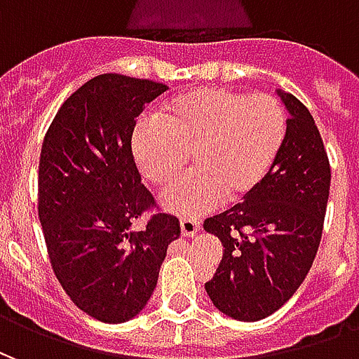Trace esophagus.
Instances as JSON below:
<instances>
[{
  "label": "esophagus",
  "mask_w": 359,
  "mask_h": 359,
  "mask_svg": "<svg viewBox=\"0 0 359 359\" xmlns=\"http://www.w3.org/2000/svg\"><path fill=\"white\" fill-rule=\"evenodd\" d=\"M202 229V221L196 217H182L180 219V231L184 236H194V234L200 233Z\"/></svg>",
  "instance_id": "34e87169"
}]
</instances>
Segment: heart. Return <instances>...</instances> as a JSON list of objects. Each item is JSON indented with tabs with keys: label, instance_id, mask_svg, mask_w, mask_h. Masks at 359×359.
<instances>
[{
	"label": "heart",
	"instance_id": "heart-1",
	"mask_svg": "<svg viewBox=\"0 0 359 359\" xmlns=\"http://www.w3.org/2000/svg\"><path fill=\"white\" fill-rule=\"evenodd\" d=\"M286 138V115L269 95L229 88L190 90L165 102L154 123L133 134L134 163L159 190L179 179L187 157L192 172L161 198L177 215L241 202L267 177Z\"/></svg>",
	"mask_w": 359,
	"mask_h": 359
}]
</instances>
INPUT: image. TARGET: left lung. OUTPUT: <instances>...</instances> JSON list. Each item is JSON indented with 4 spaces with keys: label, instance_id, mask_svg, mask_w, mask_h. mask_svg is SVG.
Wrapping results in <instances>:
<instances>
[{
    "label": "left lung",
    "instance_id": "obj_1",
    "mask_svg": "<svg viewBox=\"0 0 359 359\" xmlns=\"http://www.w3.org/2000/svg\"><path fill=\"white\" fill-rule=\"evenodd\" d=\"M288 111L286 138L262 184L231 210L205 219L223 259L205 292L236 321H259L292 298L316 259L331 167L308 107L277 90Z\"/></svg>",
    "mask_w": 359,
    "mask_h": 359
}]
</instances>
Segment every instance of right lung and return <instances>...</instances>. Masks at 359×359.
Wrapping results in <instances>:
<instances>
[{
	"label": "right lung",
	"mask_w": 359,
	"mask_h": 359,
	"mask_svg": "<svg viewBox=\"0 0 359 359\" xmlns=\"http://www.w3.org/2000/svg\"><path fill=\"white\" fill-rule=\"evenodd\" d=\"M165 84L100 74L59 107L40 154L38 215L55 277L84 313L125 323L140 313L157 285L179 219L156 213L134 163L133 130L144 105Z\"/></svg>",
	"instance_id": "add662e5"
}]
</instances>
